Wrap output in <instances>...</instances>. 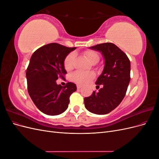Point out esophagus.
I'll use <instances>...</instances> for the list:
<instances>
[{
    "mask_svg": "<svg viewBox=\"0 0 159 159\" xmlns=\"http://www.w3.org/2000/svg\"><path fill=\"white\" fill-rule=\"evenodd\" d=\"M81 88V85H80V84H77V88H78V89H80Z\"/></svg>",
    "mask_w": 159,
    "mask_h": 159,
    "instance_id": "34e87169",
    "label": "esophagus"
}]
</instances>
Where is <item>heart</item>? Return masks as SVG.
<instances>
[{"label": "heart", "mask_w": 159, "mask_h": 159, "mask_svg": "<svg viewBox=\"0 0 159 159\" xmlns=\"http://www.w3.org/2000/svg\"><path fill=\"white\" fill-rule=\"evenodd\" d=\"M84 55L87 59L92 64H95L99 60V56L97 52L93 50H86L84 52ZM76 54L75 52H71L67 55L64 61V66L66 71H70L74 68V61ZM95 77V74L93 71H75L72 74L71 80L80 85H84L88 83L89 81L92 80Z\"/></svg>", "instance_id": "b5f03b06"}]
</instances>
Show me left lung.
Listing matches in <instances>:
<instances>
[{
	"label": "left lung",
	"instance_id": "obj_1",
	"mask_svg": "<svg viewBox=\"0 0 159 159\" xmlns=\"http://www.w3.org/2000/svg\"><path fill=\"white\" fill-rule=\"evenodd\" d=\"M90 48L102 52L105 66L95 81L97 88L99 85L102 88L84 98L85 107L91 113L107 114L118 106L126 94L131 79V64L125 53L113 43H103Z\"/></svg>",
	"mask_w": 159,
	"mask_h": 159
}]
</instances>
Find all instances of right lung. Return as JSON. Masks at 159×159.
<instances>
[{"label":"right lung","mask_w":159,"mask_h":159,"mask_svg":"<svg viewBox=\"0 0 159 159\" xmlns=\"http://www.w3.org/2000/svg\"><path fill=\"white\" fill-rule=\"evenodd\" d=\"M75 48L50 43L39 48L32 55L26 74L27 88L32 102L42 113L57 115L68 108L76 85L68 82L61 86L56 84V80H65L64 59Z\"/></svg>","instance_id":"obj_1"}]
</instances>
